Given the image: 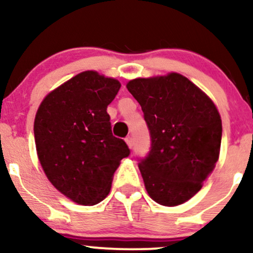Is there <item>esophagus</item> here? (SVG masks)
<instances>
[{"label":"esophagus","mask_w":253,"mask_h":253,"mask_svg":"<svg viewBox=\"0 0 253 253\" xmlns=\"http://www.w3.org/2000/svg\"><path fill=\"white\" fill-rule=\"evenodd\" d=\"M126 144L128 145L129 149H132V147L134 146V141H133V139L130 138V136H128V138H126Z\"/></svg>","instance_id":"esophagus-1"}]
</instances>
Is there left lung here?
<instances>
[{"instance_id":"obj_1","label":"left lung","mask_w":253,"mask_h":253,"mask_svg":"<svg viewBox=\"0 0 253 253\" xmlns=\"http://www.w3.org/2000/svg\"><path fill=\"white\" fill-rule=\"evenodd\" d=\"M126 86L141 106L152 141L149 156L139 163L147 194L162 206L182 205L201 189L219 159V110L177 72L134 78Z\"/></svg>"}]
</instances>
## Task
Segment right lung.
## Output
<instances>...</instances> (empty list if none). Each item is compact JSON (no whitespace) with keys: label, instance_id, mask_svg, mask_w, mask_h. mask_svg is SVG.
Wrapping results in <instances>:
<instances>
[{"label":"right lung","instance_id":"right-lung-1","mask_svg":"<svg viewBox=\"0 0 253 253\" xmlns=\"http://www.w3.org/2000/svg\"><path fill=\"white\" fill-rule=\"evenodd\" d=\"M121 84L83 71L46 95L34 119L37 155L48 181L77 205L107 197L115 170L129 155L112 133L107 107Z\"/></svg>","mask_w":253,"mask_h":253}]
</instances>
